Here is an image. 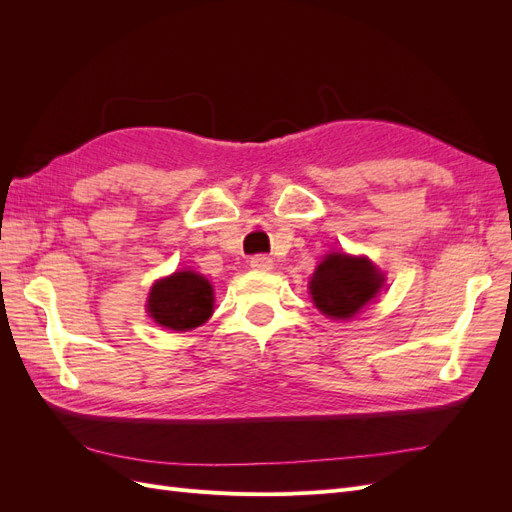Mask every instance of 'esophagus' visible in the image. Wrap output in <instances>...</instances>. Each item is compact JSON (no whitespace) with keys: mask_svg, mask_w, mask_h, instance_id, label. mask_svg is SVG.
I'll return each mask as SVG.
<instances>
[{"mask_svg":"<svg viewBox=\"0 0 512 512\" xmlns=\"http://www.w3.org/2000/svg\"><path fill=\"white\" fill-rule=\"evenodd\" d=\"M250 267L256 271H271L273 269V260L267 254H256L250 258Z\"/></svg>","mask_w":512,"mask_h":512,"instance_id":"34e87169","label":"esophagus"}]
</instances>
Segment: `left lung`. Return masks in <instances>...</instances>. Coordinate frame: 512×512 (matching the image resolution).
Returning <instances> with one entry per match:
<instances>
[{"label":"left lung","mask_w":512,"mask_h":512,"mask_svg":"<svg viewBox=\"0 0 512 512\" xmlns=\"http://www.w3.org/2000/svg\"><path fill=\"white\" fill-rule=\"evenodd\" d=\"M382 286L384 273L369 258L333 252L316 267L309 294L324 316L348 320L374 301Z\"/></svg>","instance_id":"8db88e82"}]
</instances>
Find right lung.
<instances>
[{"mask_svg":"<svg viewBox=\"0 0 512 512\" xmlns=\"http://www.w3.org/2000/svg\"><path fill=\"white\" fill-rule=\"evenodd\" d=\"M147 314L170 331H192L213 314V286L194 271H177L151 286Z\"/></svg>","mask_w":512,"mask_h":512,"instance_id":"right-lung-1","label":"right lung"}]
</instances>
